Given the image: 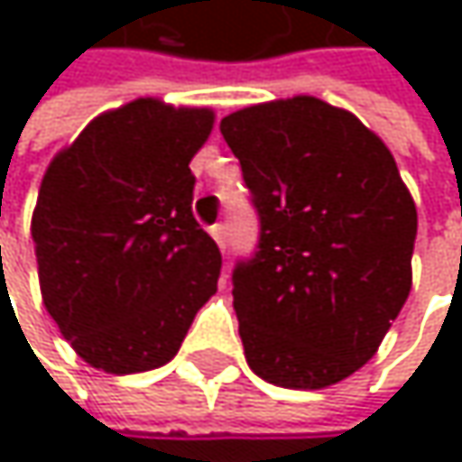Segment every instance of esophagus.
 <instances>
[{
	"mask_svg": "<svg viewBox=\"0 0 462 462\" xmlns=\"http://www.w3.org/2000/svg\"><path fill=\"white\" fill-rule=\"evenodd\" d=\"M211 237L217 240V245H219L222 251L227 248V227H225V225H214V227H211Z\"/></svg>",
	"mask_w": 462,
	"mask_h": 462,
	"instance_id": "1",
	"label": "esophagus"
}]
</instances>
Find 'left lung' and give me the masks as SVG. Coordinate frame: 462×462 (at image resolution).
Wrapping results in <instances>:
<instances>
[{"mask_svg":"<svg viewBox=\"0 0 462 462\" xmlns=\"http://www.w3.org/2000/svg\"><path fill=\"white\" fill-rule=\"evenodd\" d=\"M219 128L262 225L232 273L245 361L281 388H328L377 353L410 297L415 200L383 139L316 96L237 109Z\"/></svg>","mask_w":462,"mask_h":462,"instance_id":"8db88e82","label":"left lung"}]
</instances>
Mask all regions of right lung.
<instances>
[{"instance_id": "1", "label": "right lung", "mask_w": 462, "mask_h": 462, "mask_svg": "<svg viewBox=\"0 0 462 462\" xmlns=\"http://www.w3.org/2000/svg\"><path fill=\"white\" fill-rule=\"evenodd\" d=\"M214 109L136 98L47 165L32 217L42 302L106 374L168 364L217 294L222 254L192 217V157Z\"/></svg>"}]
</instances>
